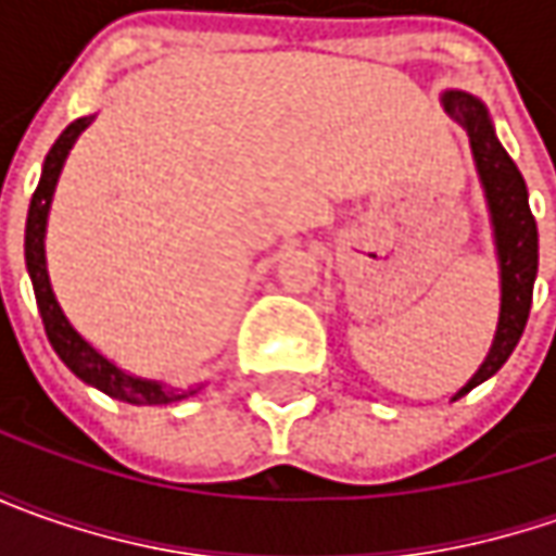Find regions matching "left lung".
<instances>
[{
	"instance_id": "left-lung-1",
	"label": "left lung",
	"mask_w": 556,
	"mask_h": 556,
	"mask_svg": "<svg viewBox=\"0 0 556 556\" xmlns=\"http://www.w3.org/2000/svg\"><path fill=\"white\" fill-rule=\"evenodd\" d=\"M445 114L467 129L470 151L477 161L485 203H489V219L495 231V250H498V268H502V315H498V331L492 340V350L455 399L467 395L477 383L489 380L510 358L514 346L520 343L532 306V288H535V271H539V228L535 216L529 210V191L517 163L507 157L502 141L495 139L492 119L480 98L467 92H442Z\"/></svg>"
}]
</instances>
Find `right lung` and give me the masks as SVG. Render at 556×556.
Returning a JSON list of instances; mask_svg holds the SVG:
<instances>
[{
	"label": "right lung",
	"instance_id": "obj_1",
	"mask_svg": "<svg viewBox=\"0 0 556 556\" xmlns=\"http://www.w3.org/2000/svg\"><path fill=\"white\" fill-rule=\"evenodd\" d=\"M92 123V117L74 119L58 141L52 144V151L46 154L42 163V176L39 185L33 191L30 210H27V231H24V260H27V271H30L33 293H36V306L42 315L46 325V337L52 343V350L58 358L71 368V371L96 387L101 393H108L111 399L129 402V405H173L182 402L188 395H194L201 387H188V390H169L163 387L161 380H144V377H132V374L119 371L111 358L98 353L96 346H89L79 333L74 331V325L67 321V315L61 312L54 290L49 285V268H46V219H49V206H52L54 185L61 176V166L67 161L74 141L79 139V132Z\"/></svg>",
	"mask_w": 556,
	"mask_h": 556
}]
</instances>
